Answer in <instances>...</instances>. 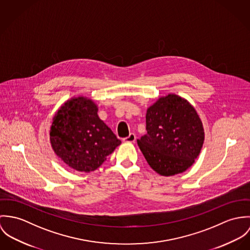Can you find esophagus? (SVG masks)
Returning <instances> with one entry per match:
<instances>
[{
	"label": "esophagus",
	"mask_w": 250,
	"mask_h": 250,
	"mask_svg": "<svg viewBox=\"0 0 250 250\" xmlns=\"http://www.w3.org/2000/svg\"><path fill=\"white\" fill-rule=\"evenodd\" d=\"M135 140H136V135H135L134 133H130L128 137L124 138V142H126V143H133V142H135Z\"/></svg>",
	"instance_id": "34e87169"
}]
</instances>
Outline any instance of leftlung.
I'll use <instances>...</instances> for the list:
<instances>
[{
    "label": "left lung",
    "mask_w": 250,
    "mask_h": 250,
    "mask_svg": "<svg viewBox=\"0 0 250 250\" xmlns=\"http://www.w3.org/2000/svg\"><path fill=\"white\" fill-rule=\"evenodd\" d=\"M146 134L137 140L146 162L157 173L185 171L199 155L204 130L194 107L179 96L160 98L146 115Z\"/></svg>",
    "instance_id": "8db88e82"
}]
</instances>
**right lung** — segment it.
Listing matches in <instances>:
<instances>
[{
	"instance_id": "1",
	"label": "right lung",
	"mask_w": 250,
	"mask_h": 250,
	"mask_svg": "<svg viewBox=\"0 0 250 250\" xmlns=\"http://www.w3.org/2000/svg\"><path fill=\"white\" fill-rule=\"evenodd\" d=\"M56 155L68 166L89 172L101 166L121 144L98 116L97 105L79 97L57 111L50 132Z\"/></svg>"
}]
</instances>
